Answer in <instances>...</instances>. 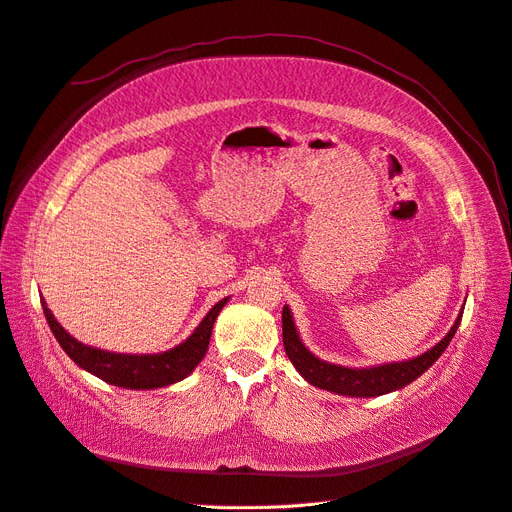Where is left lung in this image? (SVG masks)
<instances>
[{"label":"left lung","instance_id":"1","mask_svg":"<svg viewBox=\"0 0 512 512\" xmlns=\"http://www.w3.org/2000/svg\"><path fill=\"white\" fill-rule=\"evenodd\" d=\"M461 318H463V311L461 316L456 318L448 335H445L437 346L426 350L424 355L409 361H400V363H387V365H376V368L352 370V368H344V365L326 363L316 355H311L307 346L300 342L290 307L285 305L283 307V346L294 368L313 387L339 393V396L376 398V396H383V393L402 389L409 383H413L417 376H422L430 365L443 355V350L448 348L458 329V324H461Z\"/></svg>","mask_w":512,"mask_h":512}]
</instances>
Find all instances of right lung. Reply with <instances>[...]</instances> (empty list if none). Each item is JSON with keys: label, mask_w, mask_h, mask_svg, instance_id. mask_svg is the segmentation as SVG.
Instances as JSON below:
<instances>
[{"label": "right lung", "mask_w": 512, "mask_h": 512, "mask_svg": "<svg viewBox=\"0 0 512 512\" xmlns=\"http://www.w3.org/2000/svg\"><path fill=\"white\" fill-rule=\"evenodd\" d=\"M227 300L229 298H222L220 303L209 309L207 316L196 326L186 342L166 352H157V355H123V352H108L86 346L62 329L54 318V313L47 309L45 300L43 311L58 344L82 370L123 389H157L183 381L203 361L209 346V337H212L214 322L220 309L227 305Z\"/></svg>", "instance_id": "right-lung-1"}]
</instances>
